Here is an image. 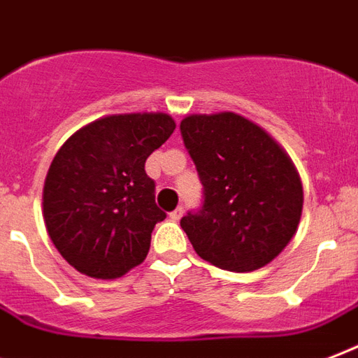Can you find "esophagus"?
Returning <instances> with one entry per match:
<instances>
[{"label":"esophagus","instance_id":"obj_1","mask_svg":"<svg viewBox=\"0 0 358 358\" xmlns=\"http://www.w3.org/2000/svg\"><path fill=\"white\" fill-rule=\"evenodd\" d=\"M182 213H185V209H182V207H177L176 210H171L170 213V218L173 220V222H177V220L182 217Z\"/></svg>","mask_w":358,"mask_h":358}]
</instances>
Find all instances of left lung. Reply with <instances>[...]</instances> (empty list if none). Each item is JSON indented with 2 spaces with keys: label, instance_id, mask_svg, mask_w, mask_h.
Wrapping results in <instances>:
<instances>
[{
  "label": "left lung",
  "instance_id": "left-lung-1",
  "mask_svg": "<svg viewBox=\"0 0 358 358\" xmlns=\"http://www.w3.org/2000/svg\"><path fill=\"white\" fill-rule=\"evenodd\" d=\"M185 148L203 185V207L181 218L194 250L215 267H265L297 234L303 182L278 141L234 112L181 121Z\"/></svg>",
  "mask_w": 358,
  "mask_h": 358
}]
</instances>
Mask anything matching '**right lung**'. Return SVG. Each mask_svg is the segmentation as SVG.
Returning <instances> with one entry per match:
<instances>
[{
	"mask_svg": "<svg viewBox=\"0 0 358 358\" xmlns=\"http://www.w3.org/2000/svg\"><path fill=\"white\" fill-rule=\"evenodd\" d=\"M176 121L162 112L115 113L76 130L55 153L43 188L50 239L69 265L91 278H121L148 257L155 203L145 160Z\"/></svg>",
	"mask_w": 358,
	"mask_h": 358,
	"instance_id": "add662e5",
	"label": "right lung"
}]
</instances>
